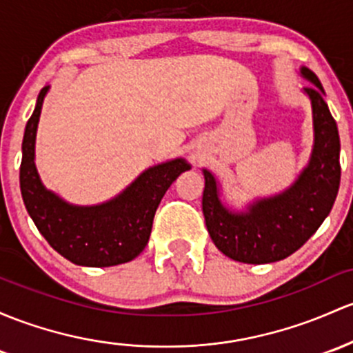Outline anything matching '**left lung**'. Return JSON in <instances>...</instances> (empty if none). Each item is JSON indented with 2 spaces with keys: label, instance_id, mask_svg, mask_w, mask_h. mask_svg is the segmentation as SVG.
Here are the masks:
<instances>
[{
  "label": "left lung",
  "instance_id": "obj_1",
  "mask_svg": "<svg viewBox=\"0 0 353 353\" xmlns=\"http://www.w3.org/2000/svg\"><path fill=\"white\" fill-rule=\"evenodd\" d=\"M299 75L312 84L303 94L312 104L313 146L306 166L286 190L234 208L223 203L221 183L214 173L202 168L207 230L215 248L239 263H276L296 252L328 217L339 193L342 173L339 128L314 72L299 67Z\"/></svg>",
  "mask_w": 353,
  "mask_h": 353
}]
</instances>
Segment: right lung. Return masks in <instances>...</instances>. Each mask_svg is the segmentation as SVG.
Segmentation results:
<instances>
[{
    "instance_id": "right-lung-1",
    "label": "right lung",
    "mask_w": 353,
    "mask_h": 353,
    "mask_svg": "<svg viewBox=\"0 0 353 353\" xmlns=\"http://www.w3.org/2000/svg\"><path fill=\"white\" fill-rule=\"evenodd\" d=\"M48 90L50 85L40 90L21 143L20 188L26 210L48 244L70 263L89 268L130 263L150 241L163 195L192 165L185 158L158 163L105 202L69 203L45 187L35 165L37 130Z\"/></svg>"
}]
</instances>
